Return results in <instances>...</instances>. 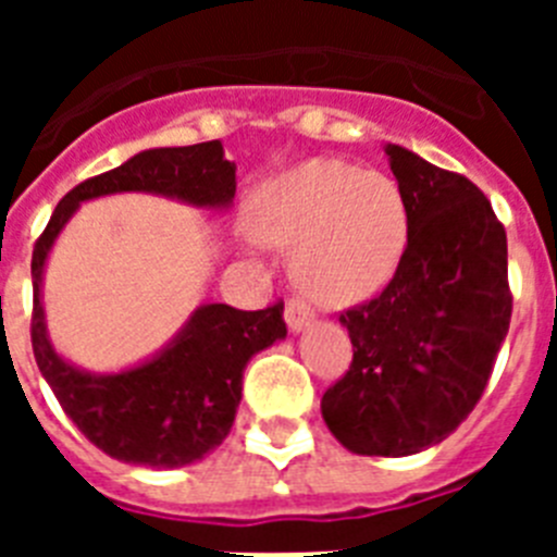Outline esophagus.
<instances>
[{"instance_id": "1", "label": "esophagus", "mask_w": 557, "mask_h": 557, "mask_svg": "<svg viewBox=\"0 0 557 557\" xmlns=\"http://www.w3.org/2000/svg\"><path fill=\"white\" fill-rule=\"evenodd\" d=\"M284 321H287L289 332H301V329H307L314 321V314L301 298H289L287 309H284Z\"/></svg>"}]
</instances>
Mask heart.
Listing matches in <instances>:
<instances>
[{"mask_svg": "<svg viewBox=\"0 0 557 557\" xmlns=\"http://www.w3.org/2000/svg\"><path fill=\"white\" fill-rule=\"evenodd\" d=\"M253 243L295 245V278L323 307H354L396 275L410 236L401 186L382 172L312 159L259 191Z\"/></svg>", "mask_w": 557, "mask_h": 557, "instance_id": "obj_1", "label": "heart"}]
</instances>
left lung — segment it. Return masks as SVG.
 I'll use <instances>...</instances> for the list:
<instances>
[{
    "instance_id": "left-lung-1",
    "label": "left lung",
    "mask_w": 557,
    "mask_h": 557,
    "mask_svg": "<svg viewBox=\"0 0 557 557\" xmlns=\"http://www.w3.org/2000/svg\"><path fill=\"white\" fill-rule=\"evenodd\" d=\"M410 236L396 275L339 314L354 359L323 393V421L354 455L407 457L469 418L508 334V236L466 175L387 145Z\"/></svg>"
}]
</instances>
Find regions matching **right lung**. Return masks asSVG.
<instances>
[{"instance_id": "obj_1", "label": "right lung", "mask_w": 557, "mask_h": 557, "mask_svg": "<svg viewBox=\"0 0 557 557\" xmlns=\"http://www.w3.org/2000/svg\"><path fill=\"white\" fill-rule=\"evenodd\" d=\"M152 191L200 209H228L236 164L223 145L156 147L66 191L33 248V354L63 412L106 455L150 469H178L209 455L234 426L248 359L287 337L284 304L243 312L228 304L195 309L170 346L122 373H88L52 348L44 323L41 275L55 236L83 200Z\"/></svg>"}]
</instances>
